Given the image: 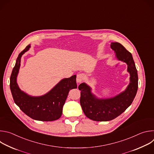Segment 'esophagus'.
I'll list each match as a JSON object with an SVG mask.
<instances>
[{
	"label": "esophagus",
	"mask_w": 154,
	"mask_h": 154,
	"mask_svg": "<svg viewBox=\"0 0 154 154\" xmlns=\"http://www.w3.org/2000/svg\"><path fill=\"white\" fill-rule=\"evenodd\" d=\"M84 79V75L83 74H79L77 75V79H76V81L78 83H80L83 82Z\"/></svg>",
	"instance_id": "esophagus-1"
}]
</instances>
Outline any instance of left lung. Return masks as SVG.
<instances>
[{"mask_svg":"<svg viewBox=\"0 0 154 154\" xmlns=\"http://www.w3.org/2000/svg\"><path fill=\"white\" fill-rule=\"evenodd\" d=\"M110 46L118 60L127 63L130 83L125 91L107 99L96 97L91 93V87L85 83L79 86L83 112L86 117L96 121H111L119 116L132 103L138 90V73L132 55L119 42H112Z\"/></svg>","mask_w":154,"mask_h":154,"instance_id":"1","label":"left lung"}]
</instances>
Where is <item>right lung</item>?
<instances>
[{
  "label": "right lung",
  "mask_w": 154,
  "mask_h": 154,
  "mask_svg": "<svg viewBox=\"0 0 154 154\" xmlns=\"http://www.w3.org/2000/svg\"><path fill=\"white\" fill-rule=\"evenodd\" d=\"M30 48L28 45L18 55L10 76V90L15 103L30 118L41 121L58 119L69 91L77 88L76 75L62 79L46 94L34 97L21 91L17 83V76L20 66L21 57Z\"/></svg>",
  "instance_id": "right-lung-1"
}]
</instances>
